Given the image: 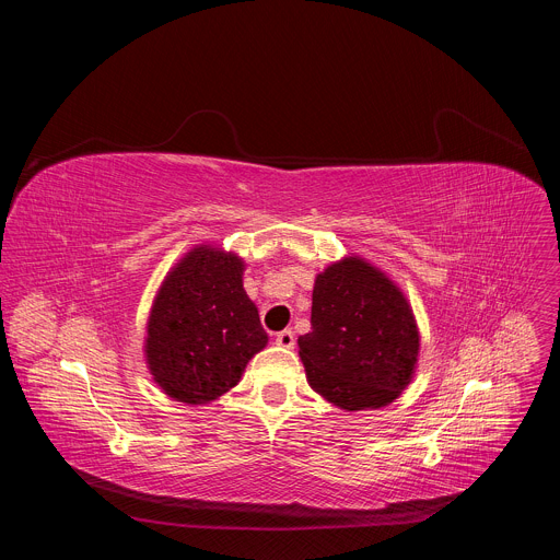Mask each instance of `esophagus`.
<instances>
[{
  "instance_id": "obj_1",
  "label": "esophagus",
  "mask_w": 560,
  "mask_h": 560,
  "mask_svg": "<svg viewBox=\"0 0 560 560\" xmlns=\"http://www.w3.org/2000/svg\"><path fill=\"white\" fill-rule=\"evenodd\" d=\"M275 341H277V346H279V348L290 350V348L294 346V332H292V330H283V332H279V335H277V339H275Z\"/></svg>"
}]
</instances>
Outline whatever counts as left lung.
<instances>
[{
  "label": "left lung",
  "mask_w": 560,
  "mask_h": 560,
  "mask_svg": "<svg viewBox=\"0 0 560 560\" xmlns=\"http://www.w3.org/2000/svg\"><path fill=\"white\" fill-rule=\"evenodd\" d=\"M310 324L296 341L307 383L339 410L385 408L415 378L421 335L412 305L363 257L316 275Z\"/></svg>",
  "instance_id": "1"
}]
</instances>
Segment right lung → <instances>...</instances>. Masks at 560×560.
Masks as SVG:
<instances>
[{"label":"right lung","instance_id":"1","mask_svg":"<svg viewBox=\"0 0 560 560\" xmlns=\"http://www.w3.org/2000/svg\"><path fill=\"white\" fill-rule=\"evenodd\" d=\"M244 259L212 244L190 248L159 285L143 354L152 381L186 406H208L242 381L268 346L244 290Z\"/></svg>","mask_w":560,"mask_h":560}]
</instances>
